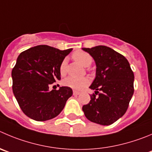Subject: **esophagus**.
<instances>
[{
  "instance_id": "34e87169",
  "label": "esophagus",
  "mask_w": 152,
  "mask_h": 152,
  "mask_svg": "<svg viewBox=\"0 0 152 152\" xmlns=\"http://www.w3.org/2000/svg\"><path fill=\"white\" fill-rule=\"evenodd\" d=\"M80 92H77V91H75V90L73 91V95H80Z\"/></svg>"
}]
</instances>
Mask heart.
<instances>
[{
  "mask_svg": "<svg viewBox=\"0 0 152 152\" xmlns=\"http://www.w3.org/2000/svg\"><path fill=\"white\" fill-rule=\"evenodd\" d=\"M72 57L75 61H77V63H79L84 67L89 66L92 62V57L88 53L82 51V50L75 51L73 53ZM66 65H67V60L65 59L63 60L60 66V72L61 75H66ZM89 83V80L87 77H73V76H69L63 80V83L65 86H69L72 89H77V90L83 89L86 85H88Z\"/></svg>",
  "mask_w": 152,
  "mask_h": 152,
  "instance_id": "b5f03b06",
  "label": "heart"
}]
</instances>
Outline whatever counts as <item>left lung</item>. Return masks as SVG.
Here are the masks:
<instances>
[{
  "label": "left lung",
  "mask_w": 152,
  "mask_h": 152,
  "mask_svg": "<svg viewBox=\"0 0 152 152\" xmlns=\"http://www.w3.org/2000/svg\"><path fill=\"white\" fill-rule=\"evenodd\" d=\"M82 49L90 54L96 65L95 77L89 86L95 94L82 110L91 122L110 125L128 109L134 91V72L128 60L110 48L99 45Z\"/></svg>",
  "instance_id": "1"
}]
</instances>
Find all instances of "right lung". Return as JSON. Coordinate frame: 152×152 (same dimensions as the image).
Here are the masks:
<instances>
[{
    "label": "right lung",
    "instance_id": "obj_1",
    "mask_svg": "<svg viewBox=\"0 0 152 152\" xmlns=\"http://www.w3.org/2000/svg\"><path fill=\"white\" fill-rule=\"evenodd\" d=\"M72 50L37 45L19 54L12 71V91L21 110L29 118L47 121L63 110L72 89L62 86L50 91L49 86L60 80V64Z\"/></svg>",
    "mask_w": 152,
    "mask_h": 152
}]
</instances>
